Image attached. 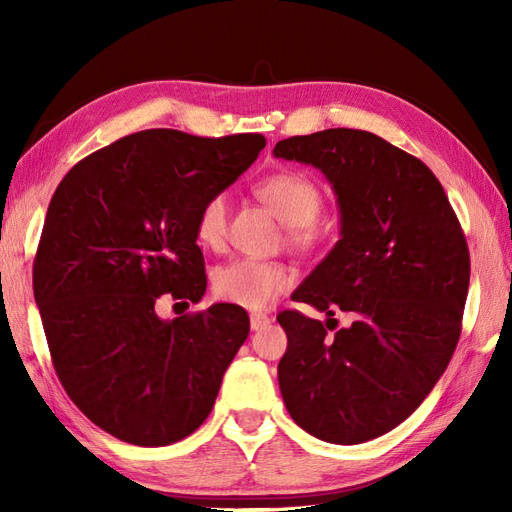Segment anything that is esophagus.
<instances>
[{
  "mask_svg": "<svg viewBox=\"0 0 512 512\" xmlns=\"http://www.w3.org/2000/svg\"><path fill=\"white\" fill-rule=\"evenodd\" d=\"M270 323V319L266 317V314H250V330H264L266 325Z\"/></svg>",
  "mask_w": 512,
  "mask_h": 512,
  "instance_id": "esophagus-1",
  "label": "esophagus"
}]
</instances>
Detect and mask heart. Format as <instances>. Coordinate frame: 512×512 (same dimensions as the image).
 I'll return each mask as SVG.
<instances>
[{"label":"heart","instance_id":"heart-1","mask_svg":"<svg viewBox=\"0 0 512 512\" xmlns=\"http://www.w3.org/2000/svg\"><path fill=\"white\" fill-rule=\"evenodd\" d=\"M257 195L281 222L288 226L290 242L310 248L319 242L314 226L323 206L317 182L301 171H277L257 184ZM228 226V195L213 193L200 206L195 217V239L204 248H220ZM290 286V273L273 262L257 259H233L215 270L213 290L222 301L235 303L246 310H266L284 295Z\"/></svg>","mask_w":512,"mask_h":512}]
</instances>
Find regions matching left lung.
Returning a JSON list of instances; mask_svg holds the SVG:
<instances>
[{
    "label": "left lung",
    "instance_id": "left-lung-1",
    "mask_svg": "<svg viewBox=\"0 0 512 512\" xmlns=\"http://www.w3.org/2000/svg\"><path fill=\"white\" fill-rule=\"evenodd\" d=\"M273 154L317 167L341 213V239L292 299L354 317L328 336V323L279 314L281 396L314 438L374 440L420 407L458 345L471 277L462 226L433 171L376 134L323 129Z\"/></svg>",
    "mask_w": 512,
    "mask_h": 512
}]
</instances>
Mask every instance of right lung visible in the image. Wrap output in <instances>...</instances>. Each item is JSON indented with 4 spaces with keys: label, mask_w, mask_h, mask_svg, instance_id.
I'll return each mask as SVG.
<instances>
[{
    "label": "right lung",
    "mask_w": 512,
    "mask_h": 512,
    "mask_svg": "<svg viewBox=\"0 0 512 512\" xmlns=\"http://www.w3.org/2000/svg\"><path fill=\"white\" fill-rule=\"evenodd\" d=\"M264 147L262 134L147 129L76 162L54 191L32 268L35 301L63 389L114 438L167 447L211 413L248 314L213 303L165 321L156 299L204 297L195 217Z\"/></svg>",
    "instance_id": "obj_1"
}]
</instances>
